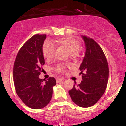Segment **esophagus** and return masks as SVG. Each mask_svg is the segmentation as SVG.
<instances>
[{
	"label": "esophagus",
	"mask_w": 126,
	"mask_h": 126,
	"mask_svg": "<svg viewBox=\"0 0 126 126\" xmlns=\"http://www.w3.org/2000/svg\"><path fill=\"white\" fill-rule=\"evenodd\" d=\"M63 79V78H56V81H57V82H60L61 81H62Z\"/></svg>",
	"instance_id": "esophagus-1"
}]
</instances>
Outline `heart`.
Segmentation results:
<instances>
[{
    "instance_id": "obj_1",
    "label": "heart",
    "mask_w": 126,
    "mask_h": 126,
    "mask_svg": "<svg viewBox=\"0 0 126 126\" xmlns=\"http://www.w3.org/2000/svg\"><path fill=\"white\" fill-rule=\"evenodd\" d=\"M58 44L61 46L65 47L70 53V56L74 57L78 54L79 49H80V44L77 40L72 37H63L58 41ZM55 48L54 45L50 41H46L43 46V54L44 57L50 60L54 56ZM65 66L63 64H60L56 67V70L58 72L65 71Z\"/></svg>"
}]
</instances>
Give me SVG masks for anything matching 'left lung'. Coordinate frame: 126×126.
Masks as SVG:
<instances>
[{
  "label": "left lung",
  "mask_w": 126,
  "mask_h": 126,
  "mask_svg": "<svg viewBox=\"0 0 126 126\" xmlns=\"http://www.w3.org/2000/svg\"><path fill=\"white\" fill-rule=\"evenodd\" d=\"M85 45V54L79 66L82 75L80 84H74L68 91L77 106L89 107L94 105L105 93L109 77V67L104 52L93 39L81 35Z\"/></svg>",
  "instance_id": "left-lung-1"
}]
</instances>
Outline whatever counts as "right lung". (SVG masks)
Returning a JSON list of instances; mask_svg holds the SVG:
<instances>
[{
  "mask_svg": "<svg viewBox=\"0 0 126 126\" xmlns=\"http://www.w3.org/2000/svg\"><path fill=\"white\" fill-rule=\"evenodd\" d=\"M46 37L45 34H37L30 38L19 51L13 65L16 93L25 105L35 109L49 104L56 85L54 78L45 81L39 78L45 65L43 45Z\"/></svg>",
  "mask_w": 126,
  "mask_h": 126,
  "instance_id": "add662e5",
  "label": "right lung"
}]
</instances>
